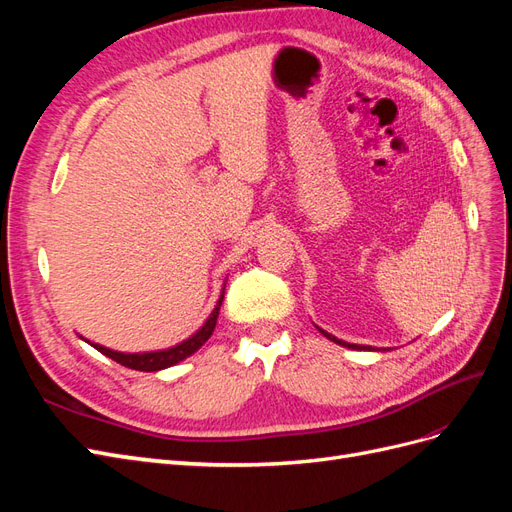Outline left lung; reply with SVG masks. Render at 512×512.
Masks as SVG:
<instances>
[{
	"instance_id": "left-lung-1",
	"label": "left lung",
	"mask_w": 512,
	"mask_h": 512,
	"mask_svg": "<svg viewBox=\"0 0 512 512\" xmlns=\"http://www.w3.org/2000/svg\"><path fill=\"white\" fill-rule=\"evenodd\" d=\"M324 337L327 339H331V342H335V344H339V346H344V348H352V350H374L371 346H361V344H348V342H344V339H337L335 335H331V333H327V331H322L320 327H316Z\"/></svg>"
}]
</instances>
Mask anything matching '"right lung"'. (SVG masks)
Here are the masks:
<instances>
[{"mask_svg": "<svg viewBox=\"0 0 512 512\" xmlns=\"http://www.w3.org/2000/svg\"><path fill=\"white\" fill-rule=\"evenodd\" d=\"M224 290H226V284L220 292L218 303H215L213 312L209 314V318L205 320L203 327H200L194 335H190L188 339H183V342L170 346V348L151 350V352H119V350H111L106 346L89 342V339H85V337H81V339H85L89 346H94L98 352L108 356V359H113L119 365L136 369V371H160V369H166V367H173V365L181 363L183 359H188V356H192L196 350H200V346H203L207 339L213 335L215 322H218L220 307H222V301H224Z\"/></svg>", "mask_w": 512, "mask_h": 512, "instance_id": "right-lung-1", "label": "right lung"}]
</instances>
